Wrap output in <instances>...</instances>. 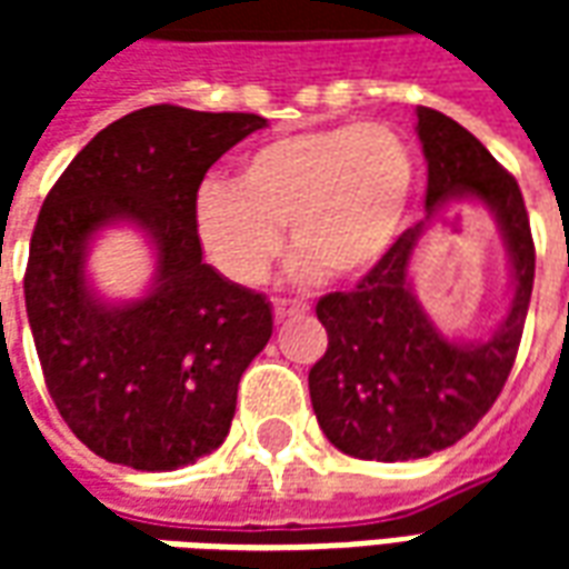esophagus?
<instances>
[{"mask_svg":"<svg viewBox=\"0 0 569 569\" xmlns=\"http://www.w3.org/2000/svg\"><path fill=\"white\" fill-rule=\"evenodd\" d=\"M308 305L305 301H296V298H277L273 301V313H277V320H286V317H296V313H305Z\"/></svg>","mask_w":569,"mask_h":569,"instance_id":"1","label":"esophagus"}]
</instances>
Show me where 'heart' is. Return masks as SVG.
Returning <instances> with one entry per match:
<instances>
[{"mask_svg":"<svg viewBox=\"0 0 569 569\" xmlns=\"http://www.w3.org/2000/svg\"><path fill=\"white\" fill-rule=\"evenodd\" d=\"M415 194V158L383 124L298 130L240 158L237 186L203 179L191 222L203 256L228 280L256 286L283 247L292 273L353 280L390 252Z\"/></svg>","mask_w":569,"mask_h":569,"instance_id":"obj_1","label":"heart"}]
</instances>
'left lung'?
I'll list each match as a JSON object with an SVG mask.
<instances>
[{"instance_id": "obj_1", "label": "left lung", "mask_w": 569, "mask_h": 569, "mask_svg": "<svg viewBox=\"0 0 569 569\" xmlns=\"http://www.w3.org/2000/svg\"><path fill=\"white\" fill-rule=\"evenodd\" d=\"M427 154V210L478 200L493 212L512 256L509 317L488 341H445L411 296L415 224L353 289L317 301L329 347L308 375L326 439L359 460H418L460 441L488 415L518 357L533 292L537 249L515 176L453 118L418 109Z\"/></svg>"}]
</instances>
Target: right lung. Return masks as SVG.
I'll return each mask as SVG.
<instances>
[{
	"label": "right lung",
	"mask_w": 569,
	"mask_h": 569,
	"mask_svg": "<svg viewBox=\"0 0 569 569\" xmlns=\"http://www.w3.org/2000/svg\"><path fill=\"white\" fill-rule=\"evenodd\" d=\"M259 128L252 112L146 106L100 130L44 198L23 273L32 341L60 418L109 463L170 472L231 429L273 313L203 264L191 207L212 163ZM118 218L150 231L159 280L142 302L106 309L83 286V247Z\"/></svg>",
	"instance_id": "add662e5"
}]
</instances>
